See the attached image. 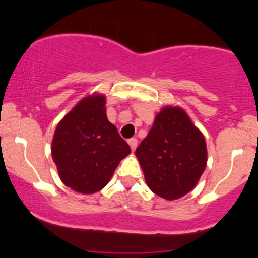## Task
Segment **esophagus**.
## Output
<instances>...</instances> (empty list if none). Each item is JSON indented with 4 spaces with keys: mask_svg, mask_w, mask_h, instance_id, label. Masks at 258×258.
<instances>
[{
    "mask_svg": "<svg viewBox=\"0 0 258 258\" xmlns=\"http://www.w3.org/2000/svg\"><path fill=\"white\" fill-rule=\"evenodd\" d=\"M128 144L130 146V148H132V151H135L136 147H138V140H136L135 138L130 139V140H128Z\"/></svg>",
    "mask_w": 258,
    "mask_h": 258,
    "instance_id": "34e87169",
    "label": "esophagus"
}]
</instances>
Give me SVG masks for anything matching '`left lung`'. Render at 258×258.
I'll list each match as a JSON object with an SVG mask.
<instances>
[{
    "mask_svg": "<svg viewBox=\"0 0 258 258\" xmlns=\"http://www.w3.org/2000/svg\"><path fill=\"white\" fill-rule=\"evenodd\" d=\"M135 155L149 189L165 200L191 191L207 165L205 136L177 106L164 107L155 116Z\"/></svg>",
    "mask_w": 258,
    "mask_h": 258,
    "instance_id": "1",
    "label": "left lung"
}]
</instances>
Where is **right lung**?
Here are the masks:
<instances>
[{
    "mask_svg": "<svg viewBox=\"0 0 258 258\" xmlns=\"http://www.w3.org/2000/svg\"><path fill=\"white\" fill-rule=\"evenodd\" d=\"M105 103V95H88L63 117L55 130L52 159L61 180L74 191H99L130 153L129 145L107 120Z\"/></svg>",
    "mask_w": 258,
    "mask_h": 258,
    "instance_id": "1",
    "label": "right lung"
}]
</instances>
